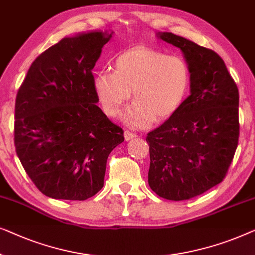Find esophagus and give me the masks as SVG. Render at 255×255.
<instances>
[{
    "label": "esophagus",
    "mask_w": 255,
    "mask_h": 255,
    "mask_svg": "<svg viewBox=\"0 0 255 255\" xmlns=\"http://www.w3.org/2000/svg\"><path fill=\"white\" fill-rule=\"evenodd\" d=\"M136 136H137V135L134 134V132L129 131V130H126V131L124 132V137H125V141H130V139L135 138Z\"/></svg>",
    "instance_id": "34e87169"
}]
</instances>
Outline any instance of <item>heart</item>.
I'll return each mask as SVG.
<instances>
[{
  "instance_id": "b5f03b06",
  "label": "heart",
  "mask_w": 255,
  "mask_h": 255,
  "mask_svg": "<svg viewBox=\"0 0 255 255\" xmlns=\"http://www.w3.org/2000/svg\"><path fill=\"white\" fill-rule=\"evenodd\" d=\"M192 83V70L182 56L159 49L134 47L114 61V71L103 70L95 78L97 96L107 116L116 117L134 92L135 103L124 113L132 128H146L157 119L177 112Z\"/></svg>"
}]
</instances>
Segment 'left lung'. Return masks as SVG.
<instances>
[{"instance_id":"left-lung-1","label":"left lung","mask_w":255,"mask_h":255,"mask_svg":"<svg viewBox=\"0 0 255 255\" xmlns=\"http://www.w3.org/2000/svg\"><path fill=\"white\" fill-rule=\"evenodd\" d=\"M162 40L180 48L192 70L191 95L146 136L149 186L160 198L189 200L223 181L239 138V92L216 52L170 32Z\"/></svg>"}]
</instances>
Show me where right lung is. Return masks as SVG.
Instances as JSON below:
<instances>
[{
    "instance_id": "add662e5",
    "label": "right lung",
    "mask_w": 255,
    "mask_h": 255,
    "mask_svg": "<svg viewBox=\"0 0 255 255\" xmlns=\"http://www.w3.org/2000/svg\"><path fill=\"white\" fill-rule=\"evenodd\" d=\"M112 33L63 38L31 64L15 105V146L25 172L53 199L83 201L104 186L124 130L97 106L92 69Z\"/></svg>"
}]
</instances>
